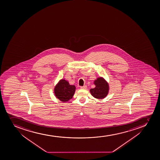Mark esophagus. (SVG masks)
<instances>
[{
	"label": "esophagus",
	"mask_w": 160,
	"mask_h": 160,
	"mask_svg": "<svg viewBox=\"0 0 160 160\" xmlns=\"http://www.w3.org/2000/svg\"><path fill=\"white\" fill-rule=\"evenodd\" d=\"M87 86H83V87H81L80 88H81V89H87Z\"/></svg>",
	"instance_id": "obj_1"
}]
</instances>
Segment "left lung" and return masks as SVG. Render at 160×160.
<instances>
[{"instance_id":"left-lung-1","label":"left lung","mask_w":160,"mask_h":160,"mask_svg":"<svg viewBox=\"0 0 160 160\" xmlns=\"http://www.w3.org/2000/svg\"><path fill=\"white\" fill-rule=\"evenodd\" d=\"M94 84L95 87L93 89H91V95L98 99H103L108 95L109 91V86L107 81L103 78H97L94 81Z\"/></svg>"}]
</instances>
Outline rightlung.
Here are the masks:
<instances>
[{"mask_svg":"<svg viewBox=\"0 0 160 160\" xmlns=\"http://www.w3.org/2000/svg\"><path fill=\"white\" fill-rule=\"evenodd\" d=\"M75 90V86L70 85L68 81L65 79H62L56 85L54 88V93L60 101L66 102L72 98Z\"/></svg>","mask_w":160,"mask_h":160,"instance_id":"add662e5","label":"right lung"}]
</instances>
